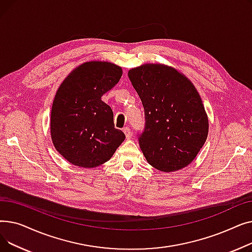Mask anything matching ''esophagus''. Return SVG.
I'll use <instances>...</instances> for the list:
<instances>
[{
  "mask_svg": "<svg viewBox=\"0 0 252 252\" xmlns=\"http://www.w3.org/2000/svg\"><path fill=\"white\" fill-rule=\"evenodd\" d=\"M123 130H124V133H125L126 139H130V138H131V130H130V128H129L128 126L124 127Z\"/></svg>",
  "mask_w": 252,
  "mask_h": 252,
  "instance_id": "esophagus-1",
  "label": "esophagus"
}]
</instances>
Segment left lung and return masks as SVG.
<instances>
[{
	"mask_svg": "<svg viewBox=\"0 0 252 252\" xmlns=\"http://www.w3.org/2000/svg\"><path fill=\"white\" fill-rule=\"evenodd\" d=\"M127 75L144 107L145 126L138 139L145 158L161 171L187 166L208 134L207 116L195 87L163 64H144Z\"/></svg>",
	"mask_w": 252,
	"mask_h": 252,
	"instance_id": "left-lung-1",
	"label": "left lung"
}]
</instances>
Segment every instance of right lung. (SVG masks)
<instances>
[{
  "instance_id": "add662e5",
  "label": "right lung",
  "mask_w": 252,
  "mask_h": 252,
  "mask_svg": "<svg viewBox=\"0 0 252 252\" xmlns=\"http://www.w3.org/2000/svg\"><path fill=\"white\" fill-rule=\"evenodd\" d=\"M122 74L113 63L91 61L78 66L59 87L52 106L51 137L70 163L101 165L125 141V134L114 127L110 106L101 100Z\"/></svg>"
}]
</instances>
